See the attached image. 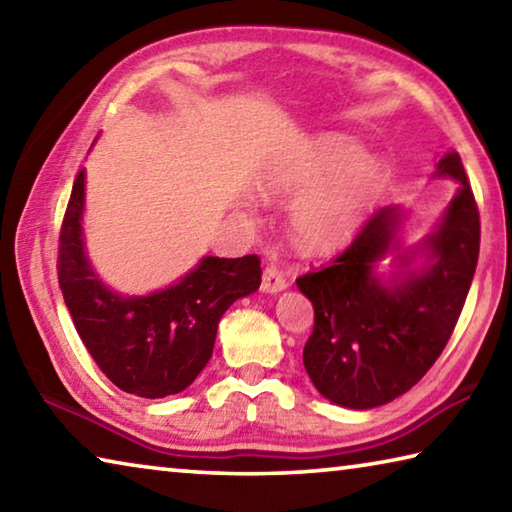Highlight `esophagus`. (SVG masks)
I'll use <instances>...</instances> for the list:
<instances>
[{"instance_id":"esophagus-1","label":"esophagus","mask_w":512,"mask_h":512,"mask_svg":"<svg viewBox=\"0 0 512 512\" xmlns=\"http://www.w3.org/2000/svg\"><path fill=\"white\" fill-rule=\"evenodd\" d=\"M287 277L282 275L280 268L275 266H266L264 268V275H262V293H268V296H273V293H280L287 289Z\"/></svg>"}]
</instances>
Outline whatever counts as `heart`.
<instances>
[{
	"label": "heart",
	"instance_id": "heart-1",
	"mask_svg": "<svg viewBox=\"0 0 512 512\" xmlns=\"http://www.w3.org/2000/svg\"><path fill=\"white\" fill-rule=\"evenodd\" d=\"M391 169L384 155L363 151L343 133H323L277 160L257 180L264 198L300 196L291 230L311 253L343 248L384 194Z\"/></svg>",
	"mask_w": 512,
	"mask_h": 512
}]
</instances>
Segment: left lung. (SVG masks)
<instances>
[{
    "instance_id": "1",
    "label": "left lung",
    "mask_w": 512,
    "mask_h": 512,
    "mask_svg": "<svg viewBox=\"0 0 512 512\" xmlns=\"http://www.w3.org/2000/svg\"><path fill=\"white\" fill-rule=\"evenodd\" d=\"M456 192L418 244L402 241L409 212L372 214L332 266L296 280L314 305L302 363L325 400L368 411L424 377L454 332L479 262V210L461 155L438 158L431 180Z\"/></svg>"
}]
</instances>
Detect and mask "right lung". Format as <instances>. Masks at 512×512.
<instances>
[{"mask_svg": "<svg viewBox=\"0 0 512 512\" xmlns=\"http://www.w3.org/2000/svg\"><path fill=\"white\" fill-rule=\"evenodd\" d=\"M83 214L85 169L76 176L58 248V282L81 341L121 391L146 400L183 393L212 357L221 316L259 289V257L205 255L169 287L128 296L94 271Z\"/></svg>", "mask_w": 512, "mask_h": 512, "instance_id": "1", "label": "right lung"}]
</instances>
